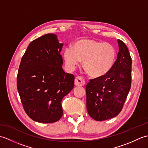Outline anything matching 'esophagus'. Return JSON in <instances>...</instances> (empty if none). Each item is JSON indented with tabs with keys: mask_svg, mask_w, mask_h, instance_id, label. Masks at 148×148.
Segmentation results:
<instances>
[{
	"mask_svg": "<svg viewBox=\"0 0 148 148\" xmlns=\"http://www.w3.org/2000/svg\"><path fill=\"white\" fill-rule=\"evenodd\" d=\"M74 84L76 86H82L85 84V81L83 79L82 77L77 76L76 77L74 81Z\"/></svg>",
	"mask_w": 148,
	"mask_h": 148,
	"instance_id": "1",
	"label": "esophagus"
}]
</instances>
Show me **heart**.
<instances>
[{"instance_id": "heart-1", "label": "heart", "mask_w": 148, "mask_h": 148, "mask_svg": "<svg viewBox=\"0 0 148 148\" xmlns=\"http://www.w3.org/2000/svg\"><path fill=\"white\" fill-rule=\"evenodd\" d=\"M116 57V49L111 44L91 39L77 40L72 49H66L64 53L69 69L74 70L83 61L84 70L93 77H102L108 73L114 65Z\"/></svg>"}]
</instances>
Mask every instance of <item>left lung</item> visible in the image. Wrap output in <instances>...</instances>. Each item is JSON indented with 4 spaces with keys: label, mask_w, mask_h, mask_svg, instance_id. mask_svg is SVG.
<instances>
[{
    "label": "left lung",
    "mask_w": 148,
    "mask_h": 148,
    "mask_svg": "<svg viewBox=\"0 0 148 148\" xmlns=\"http://www.w3.org/2000/svg\"><path fill=\"white\" fill-rule=\"evenodd\" d=\"M117 59L108 73L90 79L86 86V108L96 121H103L121 112L131 87L132 58L125 44L118 39Z\"/></svg>",
    "instance_id": "1"
}]
</instances>
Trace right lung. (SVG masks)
Masks as SVG:
<instances>
[{
  "instance_id": "right-lung-1",
  "label": "right lung",
  "mask_w": 148,
  "mask_h": 148,
  "mask_svg": "<svg viewBox=\"0 0 148 148\" xmlns=\"http://www.w3.org/2000/svg\"><path fill=\"white\" fill-rule=\"evenodd\" d=\"M63 46L55 34H46L31 42L21 58L17 88L25 111L35 121H58L62 100L74 88V75L62 69Z\"/></svg>"
}]
</instances>
